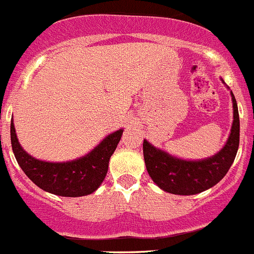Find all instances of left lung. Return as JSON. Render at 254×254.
I'll use <instances>...</instances> for the list:
<instances>
[{
  "label": "left lung",
  "mask_w": 254,
  "mask_h": 254,
  "mask_svg": "<svg viewBox=\"0 0 254 254\" xmlns=\"http://www.w3.org/2000/svg\"><path fill=\"white\" fill-rule=\"evenodd\" d=\"M230 96L233 101L232 129L227 143L216 154L197 161H187L155 148L147 139H144L143 154L145 167L153 182L159 189L175 195H196L215 186L227 175L239 147L238 105L232 91Z\"/></svg>",
  "instance_id": "1"
}]
</instances>
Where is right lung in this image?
I'll return each instance as SVG.
<instances>
[{
  "label": "right lung",
  "mask_w": 254,
  "mask_h": 254,
  "mask_svg": "<svg viewBox=\"0 0 254 254\" xmlns=\"http://www.w3.org/2000/svg\"><path fill=\"white\" fill-rule=\"evenodd\" d=\"M11 145L15 158L31 181L47 192L65 197H79L95 192L104 182L109 161L122 139L123 129L111 132L90 153L68 162H47L31 157L16 135L11 120Z\"/></svg>",
  "instance_id": "add662e5"
}]
</instances>
